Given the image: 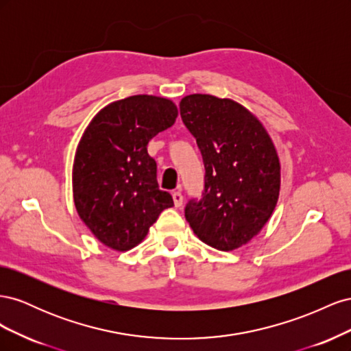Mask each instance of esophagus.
<instances>
[{
    "label": "esophagus",
    "mask_w": 351,
    "mask_h": 351,
    "mask_svg": "<svg viewBox=\"0 0 351 351\" xmlns=\"http://www.w3.org/2000/svg\"><path fill=\"white\" fill-rule=\"evenodd\" d=\"M173 200H174L176 208H180L183 204V195L180 192H173Z\"/></svg>",
    "instance_id": "1"
}]
</instances>
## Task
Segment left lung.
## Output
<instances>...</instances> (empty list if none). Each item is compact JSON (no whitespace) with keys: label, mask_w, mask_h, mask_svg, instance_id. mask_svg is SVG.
Segmentation results:
<instances>
[{"label":"left lung","mask_w":351,"mask_h":351,"mask_svg":"<svg viewBox=\"0 0 351 351\" xmlns=\"http://www.w3.org/2000/svg\"><path fill=\"white\" fill-rule=\"evenodd\" d=\"M183 123L205 164V196L186 219L210 247L230 252L256 237L272 217L281 187L275 145L259 119L234 99L192 93L180 101Z\"/></svg>","instance_id":"8db88e82"}]
</instances>
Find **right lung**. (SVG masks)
I'll list each match as a JSON object with an SVG mask.
<instances>
[{
    "label": "right lung",
    "mask_w": 351,
    "mask_h": 351,
    "mask_svg": "<svg viewBox=\"0 0 351 351\" xmlns=\"http://www.w3.org/2000/svg\"><path fill=\"white\" fill-rule=\"evenodd\" d=\"M177 115L171 99L133 95L104 107L83 132L73 161V200L84 226L107 247H136L159 214L174 206L171 195L158 187L147 143Z\"/></svg>",
    "instance_id": "obj_1"
}]
</instances>
